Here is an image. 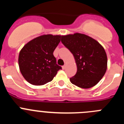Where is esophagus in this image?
I'll use <instances>...</instances> for the list:
<instances>
[{
  "label": "esophagus",
  "instance_id": "1",
  "mask_svg": "<svg viewBox=\"0 0 124 124\" xmlns=\"http://www.w3.org/2000/svg\"><path fill=\"white\" fill-rule=\"evenodd\" d=\"M66 67V65L63 66H62V69H63V70H65Z\"/></svg>",
  "mask_w": 124,
  "mask_h": 124
}]
</instances>
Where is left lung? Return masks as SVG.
Segmentation results:
<instances>
[{"label":"left lung","mask_w":124,"mask_h":124,"mask_svg":"<svg viewBox=\"0 0 124 124\" xmlns=\"http://www.w3.org/2000/svg\"><path fill=\"white\" fill-rule=\"evenodd\" d=\"M61 42L72 53L77 66L71 83L83 89L96 85L107 68V54L102 46L94 38L79 33L63 35Z\"/></svg>","instance_id":"left-lung-1"}]
</instances>
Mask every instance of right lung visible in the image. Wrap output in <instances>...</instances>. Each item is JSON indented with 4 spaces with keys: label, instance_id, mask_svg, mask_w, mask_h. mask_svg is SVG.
<instances>
[{
    "label": "right lung",
    "instance_id": "right-lung-1",
    "mask_svg": "<svg viewBox=\"0 0 124 124\" xmlns=\"http://www.w3.org/2000/svg\"><path fill=\"white\" fill-rule=\"evenodd\" d=\"M61 35H43L28 41L18 56L20 71L26 81L35 86L51 81L61 67L56 64L53 51Z\"/></svg>",
    "mask_w": 124,
    "mask_h": 124
}]
</instances>
